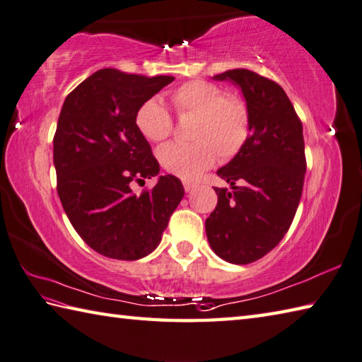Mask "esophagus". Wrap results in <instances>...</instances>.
Returning a JSON list of instances; mask_svg holds the SVG:
<instances>
[{"label":"esophagus","mask_w":362,"mask_h":362,"mask_svg":"<svg viewBox=\"0 0 362 362\" xmlns=\"http://www.w3.org/2000/svg\"><path fill=\"white\" fill-rule=\"evenodd\" d=\"M194 187H195L194 182H184V190H186V192H192Z\"/></svg>","instance_id":"obj_1"}]
</instances>
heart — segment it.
Listing matches in <instances>:
<instances>
[{"label": "heart", "instance_id": "obj_1", "mask_svg": "<svg viewBox=\"0 0 362 362\" xmlns=\"http://www.w3.org/2000/svg\"><path fill=\"white\" fill-rule=\"evenodd\" d=\"M180 117L192 115L190 143H168L158 151L160 165L182 180H197L213 165L217 154L231 159L241 151L249 137V110L244 102L225 94L219 85L206 80H190L170 94ZM135 126L146 140L159 143L173 129V121L163 102L151 98L135 112Z\"/></svg>", "mask_w": 362, "mask_h": 362}]
</instances>
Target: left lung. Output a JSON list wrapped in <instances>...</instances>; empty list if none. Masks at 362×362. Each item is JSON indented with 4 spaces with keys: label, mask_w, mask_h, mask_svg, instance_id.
I'll return each mask as SVG.
<instances>
[{
    "label": "left lung",
    "mask_w": 362,
    "mask_h": 362,
    "mask_svg": "<svg viewBox=\"0 0 362 362\" xmlns=\"http://www.w3.org/2000/svg\"><path fill=\"white\" fill-rule=\"evenodd\" d=\"M214 80L241 88L249 137L217 175L231 189L214 187L217 206L204 222L211 249L222 260L247 264L264 257L287 233L301 200L305 154L301 119L281 85L247 69Z\"/></svg>",
    "instance_id": "1"
}]
</instances>
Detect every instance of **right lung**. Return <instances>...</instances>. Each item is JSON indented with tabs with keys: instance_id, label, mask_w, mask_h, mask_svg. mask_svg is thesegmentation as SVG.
<instances>
[{
	"instance_id": "right-lung-1",
	"label": "right lung",
	"mask_w": 362,
	"mask_h": 362,
	"mask_svg": "<svg viewBox=\"0 0 362 362\" xmlns=\"http://www.w3.org/2000/svg\"><path fill=\"white\" fill-rule=\"evenodd\" d=\"M173 80L108 67L81 81L61 108L53 137L57 190L75 231L100 255L139 260L151 254L182 200L173 175L132 192V182L159 173L135 112Z\"/></svg>"
}]
</instances>
